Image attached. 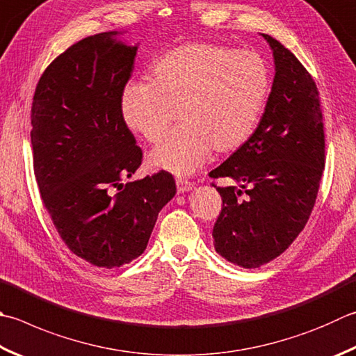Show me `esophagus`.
I'll list each match as a JSON object with an SVG mask.
<instances>
[{"label": "esophagus", "mask_w": 356, "mask_h": 356, "mask_svg": "<svg viewBox=\"0 0 356 356\" xmlns=\"http://www.w3.org/2000/svg\"><path fill=\"white\" fill-rule=\"evenodd\" d=\"M177 189H178V193L189 192V191L193 189V184L191 183V181H187L184 178H178L177 179Z\"/></svg>", "instance_id": "obj_1"}]
</instances>
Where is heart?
Returning <instances> with one entry per match:
<instances>
[{"label":"heart","instance_id":"b5f03b06","mask_svg":"<svg viewBox=\"0 0 356 356\" xmlns=\"http://www.w3.org/2000/svg\"><path fill=\"white\" fill-rule=\"evenodd\" d=\"M268 88L257 54L189 43L159 57L149 82L127 85L120 111L127 127L153 144L167 135L177 113L179 127L150 153L149 164L183 177L198 170L212 149L229 153L251 138Z\"/></svg>","mask_w":356,"mask_h":356}]
</instances>
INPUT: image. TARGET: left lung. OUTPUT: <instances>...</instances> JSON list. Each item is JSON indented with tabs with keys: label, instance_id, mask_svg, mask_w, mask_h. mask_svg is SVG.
<instances>
[{
	"label": "left lung",
	"instance_id": "obj_1",
	"mask_svg": "<svg viewBox=\"0 0 356 356\" xmlns=\"http://www.w3.org/2000/svg\"><path fill=\"white\" fill-rule=\"evenodd\" d=\"M274 57L265 113L251 138L213 169L229 178L213 225V248L234 265L259 268L280 256L304 229L325 164L324 124L313 77L293 52L261 33Z\"/></svg>",
	"mask_w": 356,
	"mask_h": 356
}]
</instances>
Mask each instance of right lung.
I'll return each mask as SVG.
<instances>
[{
	"instance_id": "add662e5",
	"label": "right lung",
	"mask_w": 356,
	"mask_h": 356,
	"mask_svg": "<svg viewBox=\"0 0 356 356\" xmlns=\"http://www.w3.org/2000/svg\"><path fill=\"white\" fill-rule=\"evenodd\" d=\"M102 32L80 40L40 77L31 110L33 173L66 246L88 264L116 268L145 251L177 184L161 170L129 181L143 152L120 111L138 44Z\"/></svg>"
}]
</instances>
